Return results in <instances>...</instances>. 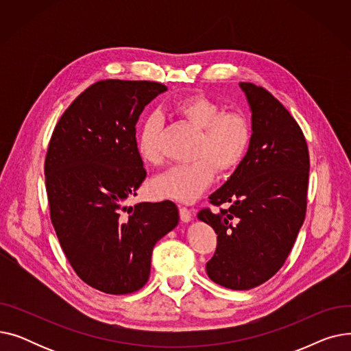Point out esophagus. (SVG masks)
I'll return each mask as SVG.
<instances>
[{
    "label": "esophagus",
    "mask_w": 351,
    "mask_h": 351,
    "mask_svg": "<svg viewBox=\"0 0 351 351\" xmlns=\"http://www.w3.org/2000/svg\"><path fill=\"white\" fill-rule=\"evenodd\" d=\"M179 215H180V219L183 220V222H189V220L192 219V212L185 206H179Z\"/></svg>",
    "instance_id": "esophagus-1"
}]
</instances>
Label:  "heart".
Returning <instances> with one entry per match:
<instances>
[{
    "label": "heart",
    "instance_id": "b5f03b06",
    "mask_svg": "<svg viewBox=\"0 0 351 351\" xmlns=\"http://www.w3.org/2000/svg\"><path fill=\"white\" fill-rule=\"evenodd\" d=\"M169 109L193 128L199 129L191 163L173 166L155 178L151 193L159 199L193 202L215 179V173L229 175L245 160L253 138L249 117L241 110H223L217 101L206 95H189L173 101ZM160 122L146 118L136 135V151L147 165H160Z\"/></svg>",
    "mask_w": 351,
    "mask_h": 351
}]
</instances>
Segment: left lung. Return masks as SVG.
<instances>
[{
    "label": "left lung",
    "instance_id": "obj_1",
    "mask_svg": "<svg viewBox=\"0 0 351 351\" xmlns=\"http://www.w3.org/2000/svg\"><path fill=\"white\" fill-rule=\"evenodd\" d=\"M241 88L252 109L249 152L209 196L213 206L230 208L197 213L217 234L208 276L232 290L259 286L285 265L304 222L310 169L306 138L289 110L263 86Z\"/></svg>",
    "mask_w": 351,
    "mask_h": 351
}]
</instances>
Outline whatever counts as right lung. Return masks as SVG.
Instances as JSON below:
<instances>
[{"instance_id":"obj_1","label":"right lung","mask_w":351,"mask_h":351,"mask_svg":"<svg viewBox=\"0 0 351 351\" xmlns=\"http://www.w3.org/2000/svg\"><path fill=\"white\" fill-rule=\"evenodd\" d=\"M166 89L152 81L92 84L62 114L48 145L52 226L80 279L108 294L145 286L155 243L179 222L171 200L125 205L146 178L135 125Z\"/></svg>"}]
</instances>
